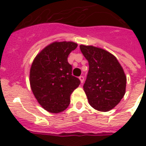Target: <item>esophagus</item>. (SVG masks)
<instances>
[{
	"label": "esophagus",
	"instance_id": "esophagus-1",
	"mask_svg": "<svg viewBox=\"0 0 146 146\" xmlns=\"http://www.w3.org/2000/svg\"><path fill=\"white\" fill-rule=\"evenodd\" d=\"M80 82H84V76H80Z\"/></svg>",
	"mask_w": 146,
	"mask_h": 146
}]
</instances>
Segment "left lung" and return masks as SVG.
<instances>
[{
	"label": "left lung",
	"instance_id": "8db88e82",
	"mask_svg": "<svg viewBox=\"0 0 146 146\" xmlns=\"http://www.w3.org/2000/svg\"><path fill=\"white\" fill-rule=\"evenodd\" d=\"M89 62V72L83 89L89 104L99 111H108L120 102L126 92L127 77L117 59L99 48L80 46Z\"/></svg>",
	"mask_w": 146,
	"mask_h": 146
}]
</instances>
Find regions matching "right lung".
Here are the masks:
<instances>
[{
    "label": "right lung",
    "mask_w": 146,
    "mask_h": 146,
    "mask_svg": "<svg viewBox=\"0 0 146 146\" xmlns=\"http://www.w3.org/2000/svg\"><path fill=\"white\" fill-rule=\"evenodd\" d=\"M77 44L73 42H53L38 54L31 66L29 82L35 98L50 113L66 110L70 95L80 84L72 75L67 57Z\"/></svg>",
    "instance_id": "add662e5"
}]
</instances>
